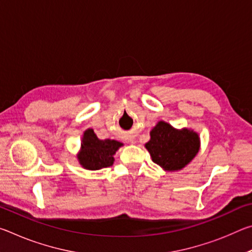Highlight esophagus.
Listing matches in <instances>:
<instances>
[{
	"label": "esophagus",
	"mask_w": 252,
	"mask_h": 252,
	"mask_svg": "<svg viewBox=\"0 0 252 252\" xmlns=\"http://www.w3.org/2000/svg\"><path fill=\"white\" fill-rule=\"evenodd\" d=\"M130 142L132 143V142H133V140H130Z\"/></svg>",
	"instance_id": "obj_1"
}]
</instances>
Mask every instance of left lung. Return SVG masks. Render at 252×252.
Instances as JSON below:
<instances>
[{
  "label": "left lung",
  "instance_id": "obj_1",
  "mask_svg": "<svg viewBox=\"0 0 252 252\" xmlns=\"http://www.w3.org/2000/svg\"><path fill=\"white\" fill-rule=\"evenodd\" d=\"M146 143L152 161L168 171L185 168L199 151V136L188 129L176 130L163 121L158 122Z\"/></svg>",
  "mask_w": 252,
  "mask_h": 252
}]
</instances>
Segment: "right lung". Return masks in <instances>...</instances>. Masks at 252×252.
I'll return each instance as SVG.
<instances>
[{
	"label": "right lung",
	"instance_id": "add662e5",
	"mask_svg": "<svg viewBox=\"0 0 252 252\" xmlns=\"http://www.w3.org/2000/svg\"><path fill=\"white\" fill-rule=\"evenodd\" d=\"M123 144L116 140L97 139L92 129L84 132L78 157L81 165L88 170H99L113 164V155Z\"/></svg>",
	"mask_w": 252,
	"mask_h": 252
}]
</instances>
